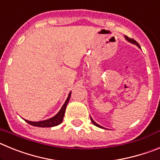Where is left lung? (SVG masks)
<instances>
[{
    "label": "left lung",
    "instance_id": "left-lung-1",
    "mask_svg": "<svg viewBox=\"0 0 160 160\" xmlns=\"http://www.w3.org/2000/svg\"><path fill=\"white\" fill-rule=\"evenodd\" d=\"M125 38H126V39H127V40L128 41V42H131V43H133V44H135V45H136V46H138V47H139V45H138V42H136V41L134 40V39H132V38H128V37H127V36H125ZM90 119H91V122H92V123L94 124V125L97 126L98 128H102V127H101V126H100V125H98V123H96V122H94V120L92 119V118H90Z\"/></svg>",
    "mask_w": 160,
    "mask_h": 160
}]
</instances>
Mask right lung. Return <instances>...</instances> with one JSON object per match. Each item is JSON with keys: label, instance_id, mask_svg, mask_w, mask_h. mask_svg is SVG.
I'll use <instances>...</instances> for the list:
<instances>
[{"label": "right lung", "instance_id": "obj_1", "mask_svg": "<svg viewBox=\"0 0 160 160\" xmlns=\"http://www.w3.org/2000/svg\"><path fill=\"white\" fill-rule=\"evenodd\" d=\"M70 95H71V92L68 95L67 99L65 102L64 105L62 106V109L60 110L58 113L54 117L49 118L47 120H44V121H40V122H31V121H28V120H25V122H27L28 123L30 124L32 126H34V127H38V128H51V127H55V126H58L62 122L63 117H64L65 111H66V106H67L68 102H69V100L70 98Z\"/></svg>", "mask_w": 160, "mask_h": 160}]
</instances>
